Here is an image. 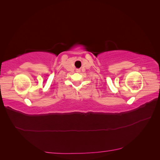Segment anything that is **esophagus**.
Here are the masks:
<instances>
[{"label":"esophagus","instance_id":"esophagus-1","mask_svg":"<svg viewBox=\"0 0 160 160\" xmlns=\"http://www.w3.org/2000/svg\"><path fill=\"white\" fill-rule=\"evenodd\" d=\"M78 71V72H79V70H78V71Z\"/></svg>","mask_w":160,"mask_h":160}]
</instances>
